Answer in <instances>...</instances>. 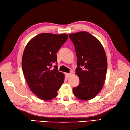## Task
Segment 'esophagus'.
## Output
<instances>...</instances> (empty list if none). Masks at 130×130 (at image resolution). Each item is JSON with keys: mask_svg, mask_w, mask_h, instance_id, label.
<instances>
[{"mask_svg": "<svg viewBox=\"0 0 130 130\" xmlns=\"http://www.w3.org/2000/svg\"><path fill=\"white\" fill-rule=\"evenodd\" d=\"M65 75H66V76H67V77H69L71 75V73H66Z\"/></svg>", "mask_w": 130, "mask_h": 130, "instance_id": "1", "label": "esophagus"}]
</instances>
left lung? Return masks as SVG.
<instances>
[{
    "label": "left lung",
    "mask_w": 130,
    "mask_h": 130,
    "mask_svg": "<svg viewBox=\"0 0 130 130\" xmlns=\"http://www.w3.org/2000/svg\"><path fill=\"white\" fill-rule=\"evenodd\" d=\"M78 59L75 71L80 79L73 89L74 95L81 100H90L101 92L106 80L107 59L103 46L87 32L69 34Z\"/></svg>",
    "instance_id": "1"
}]
</instances>
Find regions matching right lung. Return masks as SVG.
Returning <instances> with one entry per match:
<instances>
[{"mask_svg": "<svg viewBox=\"0 0 130 130\" xmlns=\"http://www.w3.org/2000/svg\"><path fill=\"white\" fill-rule=\"evenodd\" d=\"M65 34H38L27 43L22 59V67L26 82L38 98L48 101L56 97L64 82L65 75L57 70L56 52L68 39Z\"/></svg>", "mask_w": 130, "mask_h": 130, "instance_id": "1", "label": "right lung"}]
</instances>
